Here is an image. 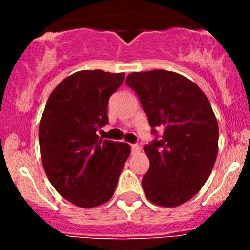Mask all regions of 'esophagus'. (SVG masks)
Segmentation results:
<instances>
[{"label":"esophagus","instance_id":"34e87169","mask_svg":"<svg viewBox=\"0 0 250 250\" xmlns=\"http://www.w3.org/2000/svg\"><path fill=\"white\" fill-rule=\"evenodd\" d=\"M130 148H132L133 152H138L140 151V146L138 144H130Z\"/></svg>","mask_w":250,"mask_h":250}]
</instances>
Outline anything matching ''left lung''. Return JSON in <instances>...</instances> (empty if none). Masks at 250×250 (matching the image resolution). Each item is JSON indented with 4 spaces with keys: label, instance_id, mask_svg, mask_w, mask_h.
I'll return each instance as SVG.
<instances>
[{
    "label": "left lung",
    "instance_id": "1",
    "mask_svg": "<svg viewBox=\"0 0 250 250\" xmlns=\"http://www.w3.org/2000/svg\"><path fill=\"white\" fill-rule=\"evenodd\" d=\"M125 83L137 93L155 135L144 146L150 160L141 181L145 196L162 207L185 203L204 185L218 155L210 103L192 81L166 70L133 72Z\"/></svg>",
    "mask_w": 250,
    "mask_h": 250
}]
</instances>
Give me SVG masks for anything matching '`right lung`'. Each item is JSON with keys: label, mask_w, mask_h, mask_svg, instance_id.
<instances>
[{"label": "right lung", "mask_w": 250, "mask_h": 250, "mask_svg": "<svg viewBox=\"0 0 250 250\" xmlns=\"http://www.w3.org/2000/svg\"><path fill=\"white\" fill-rule=\"evenodd\" d=\"M125 74L84 70L65 78L49 95L39 128L43 168L55 190L92 208L107 202L130 153L125 143L102 140L111 95Z\"/></svg>", "instance_id": "add662e5"}]
</instances>
